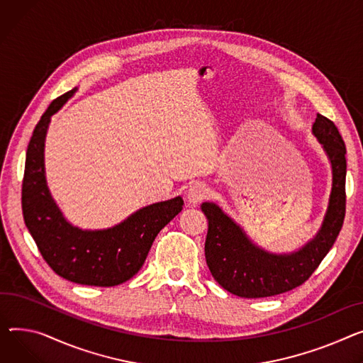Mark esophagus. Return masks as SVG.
<instances>
[{"label":"esophagus","mask_w":363,"mask_h":363,"mask_svg":"<svg viewBox=\"0 0 363 363\" xmlns=\"http://www.w3.org/2000/svg\"><path fill=\"white\" fill-rule=\"evenodd\" d=\"M207 194H208V186L203 182H197L188 188L186 199L189 204H199L207 197Z\"/></svg>","instance_id":"obj_1"}]
</instances>
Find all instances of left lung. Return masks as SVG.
<instances>
[{"label": "left lung", "instance_id": "left-lung-1", "mask_svg": "<svg viewBox=\"0 0 363 363\" xmlns=\"http://www.w3.org/2000/svg\"><path fill=\"white\" fill-rule=\"evenodd\" d=\"M312 133L333 166V188L323 228L308 245L291 255H276L255 247L230 217L213 203H203L208 219L206 261L214 280L240 298H267L303 284L328 254L346 214V146L331 119L317 113Z\"/></svg>", "mask_w": 363, "mask_h": 363}]
</instances>
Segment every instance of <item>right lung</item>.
I'll list each match as a JSON object with an SVG mask.
<instances>
[{
	"label": "right lung",
	"instance_id": "right-lung-1",
	"mask_svg": "<svg viewBox=\"0 0 363 363\" xmlns=\"http://www.w3.org/2000/svg\"><path fill=\"white\" fill-rule=\"evenodd\" d=\"M72 89L60 96L40 116L30 137L21 184V210L46 264L61 277L87 286H116L143 267L157 233L182 210L181 197L144 207L106 230L72 228L58 210L43 174V143L51 116Z\"/></svg>",
	"mask_w": 363,
	"mask_h": 363
}]
</instances>
